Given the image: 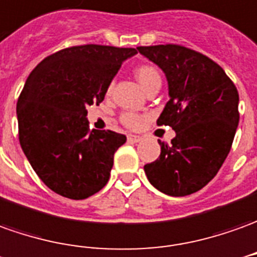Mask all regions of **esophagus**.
Segmentation results:
<instances>
[{
  "mask_svg": "<svg viewBox=\"0 0 257 257\" xmlns=\"http://www.w3.org/2000/svg\"><path fill=\"white\" fill-rule=\"evenodd\" d=\"M127 139H128L130 143H140V141L143 140V137H141V136H136V134H128Z\"/></svg>",
  "mask_w": 257,
  "mask_h": 257,
  "instance_id": "obj_1",
  "label": "esophagus"
}]
</instances>
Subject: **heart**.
I'll list each match as a JSON object with an SVG mask.
<instances>
[{
  "mask_svg": "<svg viewBox=\"0 0 257 257\" xmlns=\"http://www.w3.org/2000/svg\"><path fill=\"white\" fill-rule=\"evenodd\" d=\"M136 78H137V81L140 82V85L144 88V89H148V86L152 85L155 81H159L161 77H159V72L157 71V68H154L152 65H140L136 68ZM111 91V84H109L107 86V93H110ZM121 121L124 123L127 127H137L140 124V121H141V118L137 114H134V113H130V111H127L124 113L123 116H121Z\"/></svg>",
  "mask_w": 257,
  "mask_h": 257,
  "instance_id": "heart-1",
  "label": "heart"
}]
</instances>
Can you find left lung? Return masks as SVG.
Segmentation results:
<instances>
[{
  "instance_id": "1",
  "label": "left lung",
  "mask_w": 257,
  "mask_h": 257,
  "mask_svg": "<svg viewBox=\"0 0 257 257\" xmlns=\"http://www.w3.org/2000/svg\"><path fill=\"white\" fill-rule=\"evenodd\" d=\"M137 50L165 72L169 100L157 120L176 137L158 141L161 155L144 166L150 183L168 196L196 193L213 179L229 154L239 123V95L211 58L179 44Z\"/></svg>"
}]
</instances>
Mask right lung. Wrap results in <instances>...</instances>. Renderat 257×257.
<instances>
[{
	"label": "right lung",
	"instance_id": "add662e5",
	"mask_svg": "<svg viewBox=\"0 0 257 257\" xmlns=\"http://www.w3.org/2000/svg\"><path fill=\"white\" fill-rule=\"evenodd\" d=\"M137 49L74 46L36 65L17 103L19 143L44 185L82 200L105 187L125 136L89 130L86 107L105 99L123 61Z\"/></svg>",
	"mask_w": 257,
	"mask_h": 257
}]
</instances>
